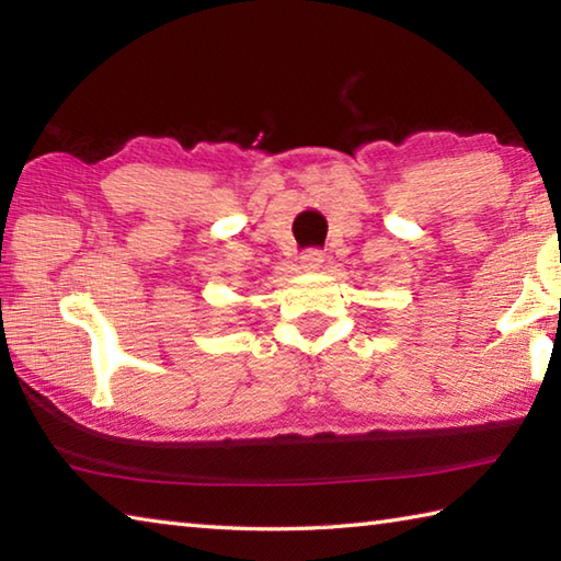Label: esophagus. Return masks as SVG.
<instances>
[{
	"instance_id": "34e87169",
	"label": "esophagus",
	"mask_w": 561,
	"mask_h": 561,
	"mask_svg": "<svg viewBox=\"0 0 561 561\" xmlns=\"http://www.w3.org/2000/svg\"><path fill=\"white\" fill-rule=\"evenodd\" d=\"M324 264V252L321 250H307L301 254V270L304 272H319Z\"/></svg>"
}]
</instances>
